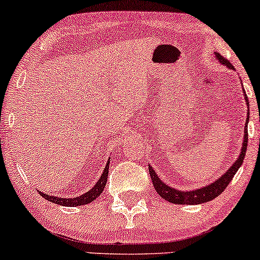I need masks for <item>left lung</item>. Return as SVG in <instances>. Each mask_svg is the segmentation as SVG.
Wrapping results in <instances>:
<instances>
[{
	"label": "left lung",
	"instance_id": "8db88e82",
	"mask_svg": "<svg viewBox=\"0 0 260 260\" xmlns=\"http://www.w3.org/2000/svg\"><path fill=\"white\" fill-rule=\"evenodd\" d=\"M215 57L220 63L226 66V67H229L230 70H234V66L230 63L225 57H222L219 52H215ZM243 92L246 94V91L244 90ZM244 100H246L247 106H248V113H249V104H248V96H247V95H244ZM248 120H249V115L247 116L246 121ZM247 143H248V127H247L246 124L244 134H243L242 148H241V154L240 156L237 157V160L234 162V165H232L231 168H230L228 171L221 176V177L217 178L215 182H213V183L208 184V186L205 187L198 188V189L189 190V192H183V190L175 189V188L170 187L166 183H164V182L157 177L155 170H153V168L149 165V174H150V178L151 181H153L155 190L159 193L161 198H164L165 201H168L170 203H174V204L194 205V204H202V203L213 201V199H215L217 196H220L223 190H225V188L229 186V183L231 182L232 178H234L236 172L238 171V169H240L241 165H242L244 156H246Z\"/></svg>",
	"mask_w": 260,
	"mask_h": 260
}]
</instances>
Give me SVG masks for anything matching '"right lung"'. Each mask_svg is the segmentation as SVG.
<instances>
[{"mask_svg": "<svg viewBox=\"0 0 260 260\" xmlns=\"http://www.w3.org/2000/svg\"><path fill=\"white\" fill-rule=\"evenodd\" d=\"M109 165H110V159L106 162L105 169H104L103 175H101L100 180L94 184V187L91 188L89 192L84 193V194L76 197V198H61V197H53L49 196L46 193H43L39 190L41 197H44L46 201H50L51 203H55V204L63 205V207H78V205H84V204H90L91 202H94L95 199L99 197L101 193H103L104 188L106 186L107 182V175H109Z\"/></svg>", "mask_w": 260, "mask_h": 260, "instance_id": "right-lung-1", "label": "right lung"}]
</instances>
